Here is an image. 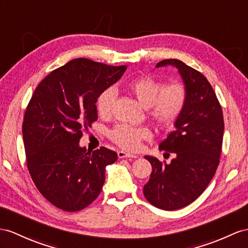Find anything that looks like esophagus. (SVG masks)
<instances>
[{
    "label": "esophagus",
    "mask_w": 248,
    "mask_h": 248,
    "mask_svg": "<svg viewBox=\"0 0 248 248\" xmlns=\"http://www.w3.org/2000/svg\"><path fill=\"white\" fill-rule=\"evenodd\" d=\"M118 156H119L120 159H123V158L136 159V158H138L136 155H130V154H127V153H125V152H122V150H121V152H118Z\"/></svg>",
    "instance_id": "obj_1"
}]
</instances>
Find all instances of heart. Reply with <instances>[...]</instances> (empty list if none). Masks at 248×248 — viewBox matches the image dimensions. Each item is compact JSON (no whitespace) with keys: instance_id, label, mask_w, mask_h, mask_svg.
I'll return each instance as SVG.
<instances>
[{"instance_id":"1","label":"heart","mask_w":248,"mask_h":248,"mask_svg":"<svg viewBox=\"0 0 248 248\" xmlns=\"http://www.w3.org/2000/svg\"><path fill=\"white\" fill-rule=\"evenodd\" d=\"M128 92L135 96L143 107L147 108L149 120L161 130L171 129L182 114L187 101V90L183 83H164L156 78L143 76L127 83ZM116 99V90L106 88L96 100V111L102 118L111 114L112 105ZM111 141L120 147L135 150L141 141L148 138V131L143 128L120 124L109 131Z\"/></svg>"}]
</instances>
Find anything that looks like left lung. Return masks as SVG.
I'll return each mask as SVG.
<instances>
[{
  "mask_svg": "<svg viewBox=\"0 0 248 248\" xmlns=\"http://www.w3.org/2000/svg\"><path fill=\"white\" fill-rule=\"evenodd\" d=\"M171 65L179 70L187 90L184 110L160 150L176 154L170 164L145 155L153 167L143 194L154 206L176 210L202 195L218 168L224 121L217 95L201 72L177 59L163 60L155 67Z\"/></svg>",
  "mask_w": 248,
  "mask_h": 248,
  "instance_id": "1",
  "label": "left lung"
}]
</instances>
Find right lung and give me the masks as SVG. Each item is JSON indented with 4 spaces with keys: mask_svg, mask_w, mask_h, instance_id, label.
<instances>
[{
    "mask_svg": "<svg viewBox=\"0 0 248 248\" xmlns=\"http://www.w3.org/2000/svg\"><path fill=\"white\" fill-rule=\"evenodd\" d=\"M126 65L75 59L54 69L30 99L22 126L27 168L38 190L54 206L78 211L92 204L105 182L113 150L81 147L82 130L98 120L96 100L120 80Z\"/></svg>",
    "mask_w": 248,
    "mask_h": 248,
    "instance_id": "1",
    "label": "right lung"
}]
</instances>
